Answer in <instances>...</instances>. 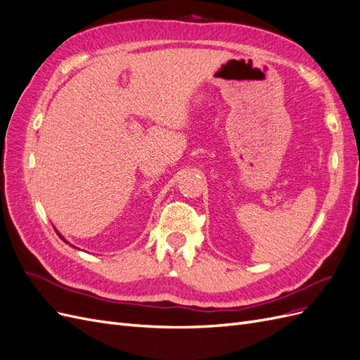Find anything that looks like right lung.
<instances>
[{"instance_id": "right-lung-1", "label": "right lung", "mask_w": 360, "mask_h": 360, "mask_svg": "<svg viewBox=\"0 0 360 360\" xmlns=\"http://www.w3.org/2000/svg\"><path fill=\"white\" fill-rule=\"evenodd\" d=\"M57 234H58V236H60V238H61V240H63V242H64V243H69V242H68V240H66V238H64V237H63V236H61V234H60V233H58V231H57Z\"/></svg>"}]
</instances>
